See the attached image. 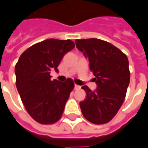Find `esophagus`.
<instances>
[{
	"label": "esophagus",
	"mask_w": 148,
	"mask_h": 148,
	"mask_svg": "<svg viewBox=\"0 0 148 148\" xmlns=\"http://www.w3.org/2000/svg\"><path fill=\"white\" fill-rule=\"evenodd\" d=\"M74 88H75V90H79V89H80V86L77 85V84H75Z\"/></svg>",
	"instance_id": "34e87169"
}]
</instances>
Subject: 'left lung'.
Instances as JSON below:
<instances>
[{
  "label": "left lung",
  "mask_w": 148,
  "mask_h": 148,
  "mask_svg": "<svg viewBox=\"0 0 148 148\" xmlns=\"http://www.w3.org/2000/svg\"><path fill=\"white\" fill-rule=\"evenodd\" d=\"M95 76V91L83 86L87 96L79 103L85 119L95 124L109 122L122 106L129 85L128 59L112 44L96 38L76 40Z\"/></svg>",
  "instance_id": "left-lung-1"
}]
</instances>
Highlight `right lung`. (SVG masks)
I'll list each match as a JSON object with an SVG mask.
<instances>
[{
    "label": "right lung",
    "instance_id": "obj_1",
    "mask_svg": "<svg viewBox=\"0 0 148 148\" xmlns=\"http://www.w3.org/2000/svg\"><path fill=\"white\" fill-rule=\"evenodd\" d=\"M70 40L47 39L25 50L15 67L16 85L26 111L36 122L52 124L64 112L74 88L72 79L65 82L51 80V71L57 67L65 53L74 49Z\"/></svg>",
    "mask_w": 148,
    "mask_h": 148
}]
</instances>
